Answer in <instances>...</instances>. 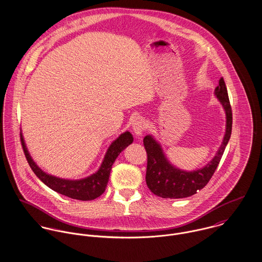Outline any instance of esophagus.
Segmentation results:
<instances>
[{"mask_svg": "<svg viewBox=\"0 0 262 262\" xmlns=\"http://www.w3.org/2000/svg\"><path fill=\"white\" fill-rule=\"evenodd\" d=\"M133 130L136 134V136L140 137L142 136V134L144 133L145 129V121L143 117H136L133 120Z\"/></svg>", "mask_w": 262, "mask_h": 262, "instance_id": "esophagus-1", "label": "esophagus"}]
</instances>
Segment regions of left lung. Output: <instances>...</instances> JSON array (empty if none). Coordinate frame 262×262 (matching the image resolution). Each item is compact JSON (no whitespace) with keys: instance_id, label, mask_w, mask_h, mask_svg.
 I'll list each match as a JSON object with an SVG mask.
<instances>
[{"instance_id":"obj_1","label":"left lung","mask_w":262,"mask_h":262,"mask_svg":"<svg viewBox=\"0 0 262 262\" xmlns=\"http://www.w3.org/2000/svg\"><path fill=\"white\" fill-rule=\"evenodd\" d=\"M215 95L226 113V133L216 156L203 169L185 172L174 168L164 156L161 145L150 136L145 137L144 145L147 157L145 182L155 195L171 199L192 196L203 189L215 173L232 132V108L223 78L219 80V85L215 88Z\"/></svg>"}]
</instances>
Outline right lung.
<instances>
[{"instance_id": "add662e5", "label": "right lung", "mask_w": 262, "mask_h": 262, "mask_svg": "<svg viewBox=\"0 0 262 262\" xmlns=\"http://www.w3.org/2000/svg\"><path fill=\"white\" fill-rule=\"evenodd\" d=\"M21 137V144L25 154V157L27 159V162L29 164L30 168L35 174L50 189L57 192L61 195H64L66 197L81 200V201H88V200H94L95 198L99 197L103 192L105 191L112 167L117 160L118 155L127 146L133 143V136L130 133L125 132L124 134L120 135L117 140L111 145L107 149V152L104 157V160L102 162L101 167L97 171V173L91 174L82 180L72 181V180H63L60 178H56L50 174H47L43 172L32 160L30 157L29 152L26 148V145L24 144V140L22 137V134H20Z\"/></svg>"}]
</instances>
